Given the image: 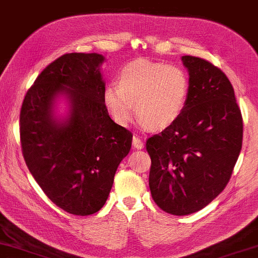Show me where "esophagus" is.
<instances>
[{"label":"esophagus","instance_id":"1","mask_svg":"<svg viewBox=\"0 0 258 258\" xmlns=\"http://www.w3.org/2000/svg\"><path fill=\"white\" fill-rule=\"evenodd\" d=\"M132 145H133V148L137 149V150H141V149L144 148V143H143V141L138 137V136H133Z\"/></svg>","mask_w":258,"mask_h":258}]
</instances>
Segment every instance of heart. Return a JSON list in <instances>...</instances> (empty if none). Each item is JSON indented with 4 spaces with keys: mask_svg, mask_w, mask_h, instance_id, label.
Here are the masks:
<instances>
[{
    "mask_svg": "<svg viewBox=\"0 0 258 258\" xmlns=\"http://www.w3.org/2000/svg\"><path fill=\"white\" fill-rule=\"evenodd\" d=\"M188 77L178 66L138 60L122 68L119 85L104 89L103 102L111 119L127 125L135 113L142 125L161 130L172 125L184 110Z\"/></svg>",
    "mask_w": 258,
    "mask_h": 258,
    "instance_id": "heart-1",
    "label": "heart"
}]
</instances>
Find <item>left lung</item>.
<instances>
[{"instance_id":"1","label":"left lung","mask_w":258,"mask_h":258,"mask_svg":"<svg viewBox=\"0 0 258 258\" xmlns=\"http://www.w3.org/2000/svg\"><path fill=\"white\" fill-rule=\"evenodd\" d=\"M181 60L190 76L184 110L147 141L151 196L178 216L203 209L221 194L243 142V117L226 74L203 58Z\"/></svg>"}]
</instances>
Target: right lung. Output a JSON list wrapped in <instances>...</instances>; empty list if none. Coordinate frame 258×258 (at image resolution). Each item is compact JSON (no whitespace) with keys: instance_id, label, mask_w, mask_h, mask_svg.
<instances>
[{"instance_id":"obj_1","label":"right lung","mask_w":258,"mask_h":258,"mask_svg":"<svg viewBox=\"0 0 258 258\" xmlns=\"http://www.w3.org/2000/svg\"><path fill=\"white\" fill-rule=\"evenodd\" d=\"M101 54H64L46 66L25 95L20 141L31 174L52 203L73 215L97 213L130 153L132 133L110 119L103 102ZM68 115H56L58 98Z\"/></svg>"}]
</instances>
